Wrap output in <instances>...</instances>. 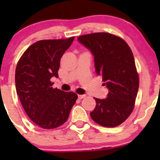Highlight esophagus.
Segmentation results:
<instances>
[{
  "mask_svg": "<svg viewBox=\"0 0 160 160\" xmlns=\"http://www.w3.org/2000/svg\"><path fill=\"white\" fill-rule=\"evenodd\" d=\"M85 97H86V95H85V94L78 95V98H79V99H83V98H84Z\"/></svg>",
  "mask_w": 160,
  "mask_h": 160,
  "instance_id": "esophagus-1",
  "label": "esophagus"
}]
</instances>
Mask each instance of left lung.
<instances>
[{
    "instance_id": "left-lung-1",
    "label": "left lung",
    "mask_w": 160,
    "mask_h": 160,
    "mask_svg": "<svg viewBox=\"0 0 160 160\" xmlns=\"http://www.w3.org/2000/svg\"><path fill=\"white\" fill-rule=\"evenodd\" d=\"M77 39L90 50L95 71L108 89L105 99L94 98L96 107L90 117L102 126H118L133 111L139 86L132 50L122 38L107 32L83 35Z\"/></svg>"
}]
</instances>
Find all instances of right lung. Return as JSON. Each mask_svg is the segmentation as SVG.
Masks as SVG:
<instances>
[{"mask_svg":"<svg viewBox=\"0 0 160 160\" xmlns=\"http://www.w3.org/2000/svg\"><path fill=\"white\" fill-rule=\"evenodd\" d=\"M74 37L41 40L30 46L19 59L15 70L16 92L27 115L45 129L65 123L77 95L52 88L50 79L57 78L60 59Z\"/></svg>","mask_w":160,"mask_h":160,"instance_id":"1","label":"right lung"}]
</instances>
